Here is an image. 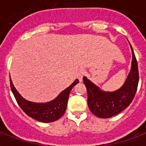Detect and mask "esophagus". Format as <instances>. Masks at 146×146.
Masks as SVG:
<instances>
[{
  "instance_id": "34e87169",
  "label": "esophagus",
  "mask_w": 146,
  "mask_h": 146,
  "mask_svg": "<svg viewBox=\"0 0 146 146\" xmlns=\"http://www.w3.org/2000/svg\"><path fill=\"white\" fill-rule=\"evenodd\" d=\"M85 75V71L84 70H80L78 72V73H77V75H76V77H77V79L79 80L80 82H81L83 80V77H84V76Z\"/></svg>"
}]
</instances>
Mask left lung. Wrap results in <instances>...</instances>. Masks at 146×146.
<instances>
[{"mask_svg":"<svg viewBox=\"0 0 146 146\" xmlns=\"http://www.w3.org/2000/svg\"><path fill=\"white\" fill-rule=\"evenodd\" d=\"M130 44V43H129ZM131 68L123 85L114 92H105L89 80L83 77L88 91V105L94 115L99 118H110L124 110L131 103L138 88V62L131 45Z\"/></svg>","mask_w":146,"mask_h":146,"instance_id":"8db88e82","label":"left lung"}]
</instances>
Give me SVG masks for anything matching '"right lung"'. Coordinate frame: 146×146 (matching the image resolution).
<instances>
[{
    "label": "right lung",
    "instance_id": "right-lung-1",
    "mask_svg": "<svg viewBox=\"0 0 146 146\" xmlns=\"http://www.w3.org/2000/svg\"><path fill=\"white\" fill-rule=\"evenodd\" d=\"M79 80L76 79L66 89L61 92L56 98L48 102L40 103L28 101L18 92L10 79L11 92L14 95L15 100L21 109L27 116L32 117L36 120L43 123H51L57 120L62 116L66 110L67 102L69 99L70 91L72 90Z\"/></svg>",
    "mask_w": 146,
    "mask_h": 146
}]
</instances>
